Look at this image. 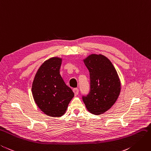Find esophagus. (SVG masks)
I'll return each instance as SVG.
<instances>
[{
    "mask_svg": "<svg viewBox=\"0 0 151 151\" xmlns=\"http://www.w3.org/2000/svg\"><path fill=\"white\" fill-rule=\"evenodd\" d=\"M73 91H74L75 95H77L79 93V89L77 88H74L73 89Z\"/></svg>",
    "mask_w": 151,
    "mask_h": 151,
    "instance_id": "1",
    "label": "esophagus"
}]
</instances>
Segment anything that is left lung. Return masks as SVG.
<instances>
[{
    "label": "left lung",
    "mask_w": 151,
    "mask_h": 151,
    "mask_svg": "<svg viewBox=\"0 0 151 151\" xmlns=\"http://www.w3.org/2000/svg\"><path fill=\"white\" fill-rule=\"evenodd\" d=\"M89 72L90 90L83 100L89 112L103 114L114 104L121 91V83L114 67L107 57L93 54L84 60Z\"/></svg>",
    "instance_id": "obj_1"
}]
</instances>
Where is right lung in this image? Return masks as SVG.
Here are the masks:
<instances>
[{
	"label": "right lung",
	"mask_w": 151,
	"mask_h": 151,
	"mask_svg": "<svg viewBox=\"0 0 151 151\" xmlns=\"http://www.w3.org/2000/svg\"><path fill=\"white\" fill-rule=\"evenodd\" d=\"M62 59L51 58L44 62L35 76L32 91L39 108L51 117L63 116L74 93L60 74Z\"/></svg>",
	"instance_id": "right-lung-1"
}]
</instances>
